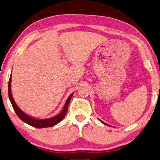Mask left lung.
Returning <instances> with one entry per match:
<instances>
[{
  "instance_id": "left-lung-1",
  "label": "left lung",
  "mask_w": 160,
  "mask_h": 160,
  "mask_svg": "<svg viewBox=\"0 0 160 160\" xmlns=\"http://www.w3.org/2000/svg\"><path fill=\"white\" fill-rule=\"evenodd\" d=\"M101 122H103V124H106V123H105V122H102V121H101Z\"/></svg>"
}]
</instances>
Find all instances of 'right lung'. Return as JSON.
<instances>
[{
	"label": "right lung",
	"mask_w": 160,
	"mask_h": 160,
	"mask_svg": "<svg viewBox=\"0 0 160 160\" xmlns=\"http://www.w3.org/2000/svg\"><path fill=\"white\" fill-rule=\"evenodd\" d=\"M10 83H11V75H10V79L8 82V96H9L10 103H11L12 108H13L15 112H16V114L18 116V118L22 120L23 122L28 123V125H31V126L35 127L37 128L52 127V126H54V125H57V123H59L60 121H62V120L64 119L65 116L67 115V112L68 111V106H69V103L71 98H72L73 93L71 94V95L69 96V98H67L66 103H65L64 108H63V110L59 114H58L57 116H54L53 118H51L38 120V119L34 118L29 116H28V115H26L25 112H23L19 108H18V106H17L16 103H15L13 98H12L11 90H10Z\"/></svg>",
	"instance_id": "1"
}]
</instances>
